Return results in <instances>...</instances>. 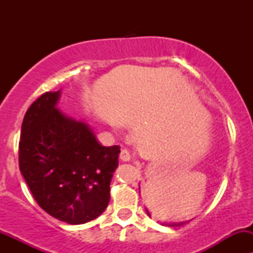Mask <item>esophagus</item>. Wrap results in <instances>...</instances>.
Returning <instances> with one entry per match:
<instances>
[{
  "instance_id": "obj_1",
  "label": "esophagus",
  "mask_w": 253,
  "mask_h": 253,
  "mask_svg": "<svg viewBox=\"0 0 253 253\" xmlns=\"http://www.w3.org/2000/svg\"><path fill=\"white\" fill-rule=\"evenodd\" d=\"M132 158L131 153L128 152L127 149H121V152H120V159L122 160V162H129Z\"/></svg>"
}]
</instances>
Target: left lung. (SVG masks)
Returning <instances> with one entry per match:
<instances>
[{
    "label": "left lung",
    "mask_w": 253,
    "mask_h": 253,
    "mask_svg": "<svg viewBox=\"0 0 253 253\" xmlns=\"http://www.w3.org/2000/svg\"><path fill=\"white\" fill-rule=\"evenodd\" d=\"M147 213H148V211H147ZM148 215H149V213H148ZM183 224L185 223H176V224H169L170 226H180V225H183Z\"/></svg>",
    "instance_id": "obj_1"
}]
</instances>
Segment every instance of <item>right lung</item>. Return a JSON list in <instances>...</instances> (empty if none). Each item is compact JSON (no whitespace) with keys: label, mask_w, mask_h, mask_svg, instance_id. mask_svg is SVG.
I'll list each match as a JSON object with an SVG mask.
<instances>
[{"label":"right lung","mask_w":253,"mask_h":253,"mask_svg":"<svg viewBox=\"0 0 253 253\" xmlns=\"http://www.w3.org/2000/svg\"><path fill=\"white\" fill-rule=\"evenodd\" d=\"M58 96L60 91H46L25 112L19 169L47 214L68 224H84L109 205L120 147H104L84 122L57 110Z\"/></svg>","instance_id":"add662e5"}]
</instances>
